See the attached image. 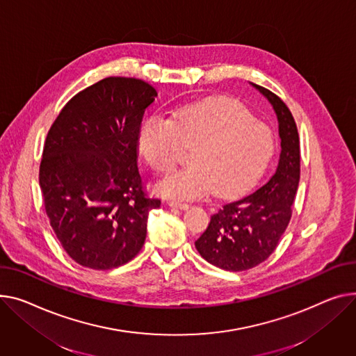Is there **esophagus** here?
I'll use <instances>...</instances> for the list:
<instances>
[{
    "instance_id": "34e87169",
    "label": "esophagus",
    "mask_w": 356,
    "mask_h": 356,
    "mask_svg": "<svg viewBox=\"0 0 356 356\" xmlns=\"http://www.w3.org/2000/svg\"><path fill=\"white\" fill-rule=\"evenodd\" d=\"M169 206H170V207H175V209H180V210H187L188 207H191L187 203H181V202H176V200L169 202Z\"/></svg>"
}]
</instances>
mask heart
Here are the masks:
<instances>
[{
  "label": "heart",
  "mask_w": 356,
  "mask_h": 356,
  "mask_svg": "<svg viewBox=\"0 0 356 356\" xmlns=\"http://www.w3.org/2000/svg\"><path fill=\"white\" fill-rule=\"evenodd\" d=\"M138 150L154 170L168 172L184 147L192 164L156 184L163 197L241 196L265 172L273 154L270 130L241 104L209 100L175 110L169 118L150 117L138 131Z\"/></svg>",
  "instance_id": "1"
}]
</instances>
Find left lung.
I'll return each instance as SVG.
<instances>
[{
	"label": "left lung",
	"mask_w": 356,
	"mask_h": 356,
	"mask_svg": "<svg viewBox=\"0 0 356 356\" xmlns=\"http://www.w3.org/2000/svg\"><path fill=\"white\" fill-rule=\"evenodd\" d=\"M272 104L280 156L272 179L252 195L225 204L195 242L200 256L225 270H248L266 260L286 230L299 184L300 150L293 115L276 94L250 83Z\"/></svg>",
	"instance_id": "left-lung-1"
}]
</instances>
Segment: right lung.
<instances>
[{
	"instance_id": "obj_1",
	"label": "right lung",
	"mask_w": 356,
	"mask_h": 356,
	"mask_svg": "<svg viewBox=\"0 0 356 356\" xmlns=\"http://www.w3.org/2000/svg\"><path fill=\"white\" fill-rule=\"evenodd\" d=\"M157 91L143 80L107 77L60 111L45 138L40 188L50 225L71 259L106 270L146 241L149 211L137 169L138 131Z\"/></svg>"
}]
</instances>
